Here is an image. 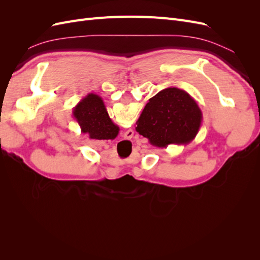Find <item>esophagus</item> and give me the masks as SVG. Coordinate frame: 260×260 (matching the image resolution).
I'll use <instances>...</instances> for the list:
<instances>
[{
	"instance_id": "obj_1",
	"label": "esophagus",
	"mask_w": 260,
	"mask_h": 260,
	"mask_svg": "<svg viewBox=\"0 0 260 260\" xmlns=\"http://www.w3.org/2000/svg\"><path fill=\"white\" fill-rule=\"evenodd\" d=\"M132 135H133V133H132Z\"/></svg>"
}]
</instances>
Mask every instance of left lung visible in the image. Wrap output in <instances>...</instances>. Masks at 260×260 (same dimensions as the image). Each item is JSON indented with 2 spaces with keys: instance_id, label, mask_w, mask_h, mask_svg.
Segmentation results:
<instances>
[{
  "instance_id": "1",
  "label": "left lung",
  "mask_w": 260,
  "mask_h": 260,
  "mask_svg": "<svg viewBox=\"0 0 260 260\" xmlns=\"http://www.w3.org/2000/svg\"><path fill=\"white\" fill-rule=\"evenodd\" d=\"M203 114L186 91L166 88L148 100L141 113L136 130L156 147L185 145L198 135Z\"/></svg>"
}]
</instances>
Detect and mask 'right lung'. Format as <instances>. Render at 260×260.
Here are the masks:
<instances>
[{"instance_id": "obj_1", "label": "right lung", "mask_w": 260, "mask_h": 260, "mask_svg": "<svg viewBox=\"0 0 260 260\" xmlns=\"http://www.w3.org/2000/svg\"><path fill=\"white\" fill-rule=\"evenodd\" d=\"M73 115L81 132L88 133L90 139L112 140L119 133V127L109 118L104 102L98 94L85 95L74 107Z\"/></svg>"}]
</instances>
